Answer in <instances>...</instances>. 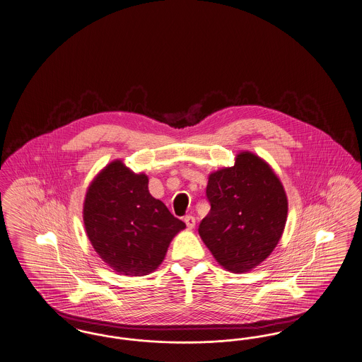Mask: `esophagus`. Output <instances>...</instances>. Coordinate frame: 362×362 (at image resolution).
Here are the masks:
<instances>
[{
  "label": "esophagus",
  "mask_w": 362,
  "mask_h": 362,
  "mask_svg": "<svg viewBox=\"0 0 362 362\" xmlns=\"http://www.w3.org/2000/svg\"><path fill=\"white\" fill-rule=\"evenodd\" d=\"M185 223H186L189 229H192V228L195 226V217H192V216H186V217H185Z\"/></svg>",
  "instance_id": "1"
}]
</instances>
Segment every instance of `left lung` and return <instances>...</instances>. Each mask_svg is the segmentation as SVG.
Instances as JSON below:
<instances>
[{
    "instance_id": "8db88e82",
    "label": "left lung",
    "mask_w": 362,
    "mask_h": 362,
    "mask_svg": "<svg viewBox=\"0 0 362 362\" xmlns=\"http://www.w3.org/2000/svg\"><path fill=\"white\" fill-rule=\"evenodd\" d=\"M206 198L210 211L198 232L224 269L250 272L273 252L286 224L288 199L267 163L239 153L233 167L209 176Z\"/></svg>"
}]
</instances>
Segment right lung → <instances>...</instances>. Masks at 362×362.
Here are the masks:
<instances>
[{
	"label": "right lung",
	"mask_w": 362,
	"mask_h": 362,
	"mask_svg": "<svg viewBox=\"0 0 362 362\" xmlns=\"http://www.w3.org/2000/svg\"><path fill=\"white\" fill-rule=\"evenodd\" d=\"M84 224L95 251L117 273L141 276L161 264L186 224L148 189V176L108 164L86 192Z\"/></svg>",
	"instance_id": "obj_1"
}]
</instances>
